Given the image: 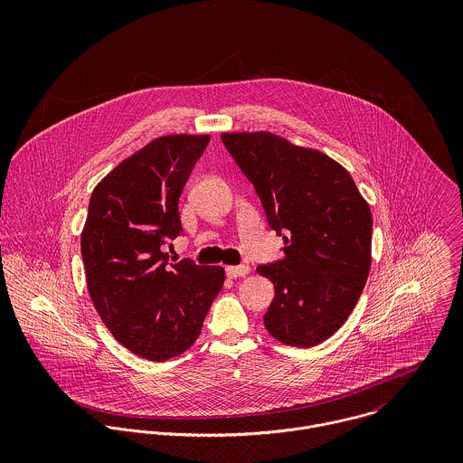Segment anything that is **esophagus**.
<instances>
[{
    "label": "esophagus",
    "mask_w": 463,
    "mask_h": 463,
    "mask_svg": "<svg viewBox=\"0 0 463 463\" xmlns=\"http://www.w3.org/2000/svg\"><path fill=\"white\" fill-rule=\"evenodd\" d=\"M248 272H250V265H228L226 267L228 278H241V276H246Z\"/></svg>",
    "instance_id": "esophagus-1"
}]
</instances>
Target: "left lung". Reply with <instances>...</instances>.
<instances>
[{"instance_id": "obj_1", "label": "left lung", "mask_w": 463, "mask_h": 463, "mask_svg": "<svg viewBox=\"0 0 463 463\" xmlns=\"http://www.w3.org/2000/svg\"><path fill=\"white\" fill-rule=\"evenodd\" d=\"M221 138L285 242L281 260L257 267L274 283L265 328L288 345H317L347 321L365 287L369 203L323 151L270 132H226Z\"/></svg>"}]
</instances>
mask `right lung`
Wrapping results in <instances>:
<instances>
[{
	"instance_id": "right-lung-1",
	"label": "right lung",
	"mask_w": 463,
	"mask_h": 463,
	"mask_svg": "<svg viewBox=\"0 0 463 463\" xmlns=\"http://www.w3.org/2000/svg\"><path fill=\"white\" fill-rule=\"evenodd\" d=\"M208 140L175 133L147 142L94 187L81 230L96 312L119 344L151 362L196 342L224 283L219 265L169 264L164 253L184 232L178 199Z\"/></svg>"
}]
</instances>
